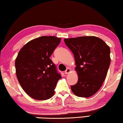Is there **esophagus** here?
I'll use <instances>...</instances> for the list:
<instances>
[{
  "label": "esophagus",
  "instance_id": "esophagus-1",
  "mask_svg": "<svg viewBox=\"0 0 123 123\" xmlns=\"http://www.w3.org/2000/svg\"><path fill=\"white\" fill-rule=\"evenodd\" d=\"M70 72H71V70H70V68H67V70L65 71V74H68L70 73Z\"/></svg>",
  "mask_w": 123,
  "mask_h": 123
}]
</instances>
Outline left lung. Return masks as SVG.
I'll use <instances>...</instances> for the list:
<instances>
[{
    "label": "left lung",
    "mask_w": 123,
    "mask_h": 123,
    "mask_svg": "<svg viewBox=\"0 0 123 123\" xmlns=\"http://www.w3.org/2000/svg\"><path fill=\"white\" fill-rule=\"evenodd\" d=\"M64 43L74 55L78 74L77 83L71 86L78 97H89L100 90L110 64V49L101 38L82 36L64 38Z\"/></svg>",
    "instance_id": "obj_1"
}]
</instances>
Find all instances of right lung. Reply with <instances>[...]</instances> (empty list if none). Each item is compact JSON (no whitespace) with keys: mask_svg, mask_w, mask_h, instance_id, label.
Instances as JSON below:
<instances>
[{"mask_svg":"<svg viewBox=\"0 0 123 123\" xmlns=\"http://www.w3.org/2000/svg\"><path fill=\"white\" fill-rule=\"evenodd\" d=\"M61 38L43 36L28 42L19 50L15 62L19 83L32 98L46 100L53 97L62 78L50 59Z\"/></svg>","mask_w":123,"mask_h":123,"instance_id":"right-lung-1","label":"right lung"}]
</instances>
